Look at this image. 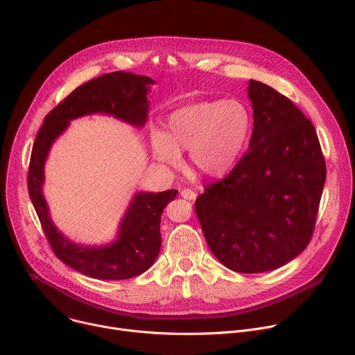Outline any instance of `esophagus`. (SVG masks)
I'll list each match as a JSON object with an SVG mask.
<instances>
[{"instance_id": "34e87169", "label": "esophagus", "mask_w": 355, "mask_h": 355, "mask_svg": "<svg viewBox=\"0 0 355 355\" xmlns=\"http://www.w3.org/2000/svg\"><path fill=\"white\" fill-rule=\"evenodd\" d=\"M181 196H182L184 199H188V200H193V199L196 198V192H193L192 189L184 188V189L181 191Z\"/></svg>"}]
</instances>
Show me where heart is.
<instances>
[{
    "instance_id": "heart-1",
    "label": "heart",
    "mask_w": 355,
    "mask_h": 355,
    "mask_svg": "<svg viewBox=\"0 0 355 355\" xmlns=\"http://www.w3.org/2000/svg\"><path fill=\"white\" fill-rule=\"evenodd\" d=\"M252 116L239 99L205 101L174 111L167 121V135L151 133L159 162L177 167L181 151L189 150L192 167L202 175L229 173L250 141Z\"/></svg>"
}]
</instances>
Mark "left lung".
<instances>
[{
  "instance_id": "8db88e82",
  "label": "left lung",
  "mask_w": 355,
  "mask_h": 355,
  "mask_svg": "<svg viewBox=\"0 0 355 355\" xmlns=\"http://www.w3.org/2000/svg\"><path fill=\"white\" fill-rule=\"evenodd\" d=\"M254 126L247 153L222 180L205 185L195 212L214 256L227 268L277 270L312 239L326 181L315 126L285 95L248 83Z\"/></svg>"
}]
</instances>
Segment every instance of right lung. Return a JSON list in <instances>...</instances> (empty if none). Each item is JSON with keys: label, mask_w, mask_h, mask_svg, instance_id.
<instances>
[{"label": "right lung", "mask_w": 355, "mask_h": 355, "mask_svg": "<svg viewBox=\"0 0 355 355\" xmlns=\"http://www.w3.org/2000/svg\"><path fill=\"white\" fill-rule=\"evenodd\" d=\"M155 81L126 71L103 74L77 87L50 111L40 126L31 155L28 191L46 239L55 256L76 271L95 279H128L143 274L157 259L162 247L160 220L163 209L177 189L137 192L121 222L112 244L91 247L66 239L49 216L42 185L44 162L53 141L70 121L91 114H107L141 128L147 121V92Z\"/></svg>", "instance_id": "obj_1"}]
</instances>
